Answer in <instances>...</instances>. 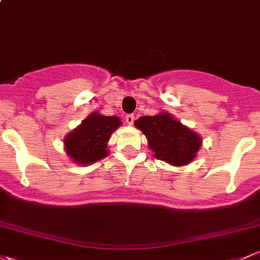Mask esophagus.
<instances>
[{
    "label": "esophagus",
    "instance_id": "esophagus-1",
    "mask_svg": "<svg viewBox=\"0 0 260 260\" xmlns=\"http://www.w3.org/2000/svg\"><path fill=\"white\" fill-rule=\"evenodd\" d=\"M135 119V114H127V116H125V122H127L128 124H133Z\"/></svg>",
    "mask_w": 260,
    "mask_h": 260
}]
</instances>
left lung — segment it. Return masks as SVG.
<instances>
[{"instance_id": "left-lung-1", "label": "left lung", "mask_w": 260, "mask_h": 260, "mask_svg": "<svg viewBox=\"0 0 260 260\" xmlns=\"http://www.w3.org/2000/svg\"><path fill=\"white\" fill-rule=\"evenodd\" d=\"M135 124L146 135L154 157L173 166L192 162L201 147V137L168 113L143 116Z\"/></svg>"}]
</instances>
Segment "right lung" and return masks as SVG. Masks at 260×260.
<instances>
[{
  "label": "right lung",
  "mask_w": 260,
  "mask_h": 260,
  "mask_svg": "<svg viewBox=\"0 0 260 260\" xmlns=\"http://www.w3.org/2000/svg\"><path fill=\"white\" fill-rule=\"evenodd\" d=\"M118 117H107L92 113L80 127L67 135L64 139L66 152L75 162L91 165L108 154L107 142L119 127Z\"/></svg>",
  "instance_id": "obj_1"
}]
</instances>
